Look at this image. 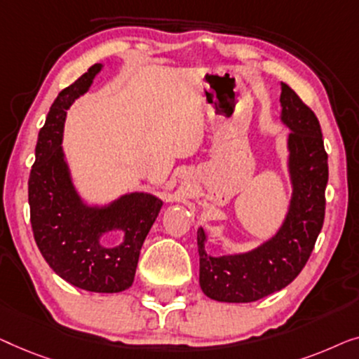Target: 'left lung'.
<instances>
[{"instance_id":"1","label":"left lung","mask_w":359,"mask_h":359,"mask_svg":"<svg viewBox=\"0 0 359 359\" xmlns=\"http://www.w3.org/2000/svg\"><path fill=\"white\" fill-rule=\"evenodd\" d=\"M280 122L286 138L291 198L280 228L254 249L226 255L206 252L208 234L198 228L200 287L219 302H254L283 290L301 273L324 224L329 164L319 120L281 83Z\"/></svg>"}]
</instances>
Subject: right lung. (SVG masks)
<instances>
[{
    "instance_id": "1",
    "label": "right lung",
    "mask_w": 359,
    "mask_h": 359,
    "mask_svg": "<svg viewBox=\"0 0 359 359\" xmlns=\"http://www.w3.org/2000/svg\"><path fill=\"white\" fill-rule=\"evenodd\" d=\"M102 68L90 67L50 107L29 177L30 223L40 254L65 281L86 291L120 292L133 285L141 245L164 201L151 191H127L107 203H90L74 185L63 149L67 110ZM112 231L123 234L117 246L103 241Z\"/></svg>"
}]
</instances>
